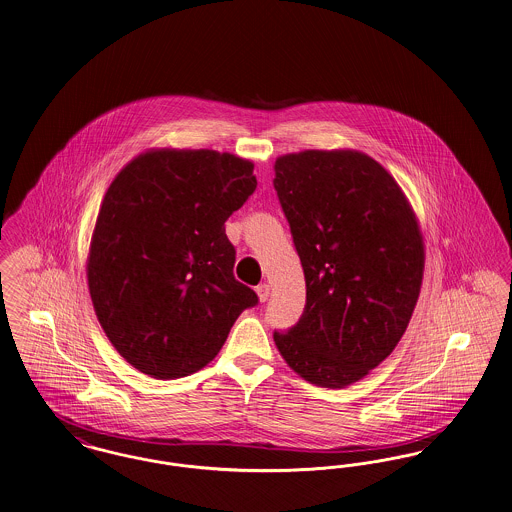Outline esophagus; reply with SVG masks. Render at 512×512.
Returning a JSON list of instances; mask_svg holds the SVG:
<instances>
[{"label": "esophagus", "mask_w": 512, "mask_h": 512, "mask_svg": "<svg viewBox=\"0 0 512 512\" xmlns=\"http://www.w3.org/2000/svg\"><path fill=\"white\" fill-rule=\"evenodd\" d=\"M256 293H258V298H260V302H266L269 298V285L268 283H262V285H258L256 287Z\"/></svg>", "instance_id": "1"}]
</instances>
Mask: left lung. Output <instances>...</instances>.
<instances>
[{
  "label": "left lung",
  "instance_id": "8db88e82",
  "mask_svg": "<svg viewBox=\"0 0 512 512\" xmlns=\"http://www.w3.org/2000/svg\"><path fill=\"white\" fill-rule=\"evenodd\" d=\"M273 169L306 279L300 320L273 341L298 376L341 389L401 341L424 275L422 233L397 181L362 152L304 150Z\"/></svg>",
  "mask_w": 512,
  "mask_h": 512
}]
</instances>
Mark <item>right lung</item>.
Here are the masks:
<instances>
[{"instance_id": "add662e5", "label": "right lung", "mask_w": 512, "mask_h": 512, "mask_svg": "<svg viewBox=\"0 0 512 512\" xmlns=\"http://www.w3.org/2000/svg\"><path fill=\"white\" fill-rule=\"evenodd\" d=\"M254 163L214 150H152L109 185L88 289L111 345L138 372L175 379L216 358L258 295L235 279L225 221L256 190Z\"/></svg>"}]
</instances>
